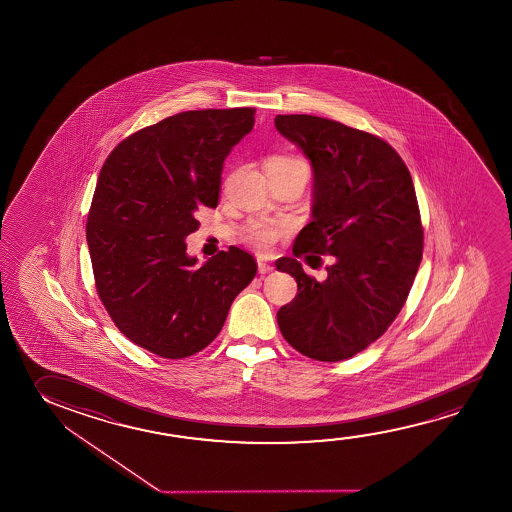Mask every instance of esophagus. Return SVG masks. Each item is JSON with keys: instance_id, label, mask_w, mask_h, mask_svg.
Returning <instances> with one entry per match:
<instances>
[{"instance_id": "esophagus-1", "label": "esophagus", "mask_w": 512, "mask_h": 512, "mask_svg": "<svg viewBox=\"0 0 512 512\" xmlns=\"http://www.w3.org/2000/svg\"><path fill=\"white\" fill-rule=\"evenodd\" d=\"M257 266H259L260 275H268V273L273 271V266L268 264V262H264V260H259V262H257Z\"/></svg>"}]
</instances>
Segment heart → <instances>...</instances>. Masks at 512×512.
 <instances>
[{
  "mask_svg": "<svg viewBox=\"0 0 512 512\" xmlns=\"http://www.w3.org/2000/svg\"><path fill=\"white\" fill-rule=\"evenodd\" d=\"M268 164H298V166H305L300 159L282 157V155L271 157L268 160ZM277 237V228L271 227L269 223H264V221H255V223L248 227V232H246V241L252 244L253 248L260 250V252H269L271 246L277 241Z\"/></svg>",
  "mask_w": 512,
  "mask_h": 512,
  "instance_id": "heart-1",
  "label": "heart"
}]
</instances>
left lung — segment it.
Listing matches in <instances>:
<instances>
[{
	"label": "left lung",
	"mask_w": 512,
	"mask_h": 512,
	"mask_svg": "<svg viewBox=\"0 0 512 512\" xmlns=\"http://www.w3.org/2000/svg\"><path fill=\"white\" fill-rule=\"evenodd\" d=\"M275 126L314 175L310 223L293 253L334 257L321 282L293 257L275 262L298 284L278 327L310 359L343 361L386 332L418 273L423 228L411 173L386 141L332 119L291 114Z\"/></svg>",
	"instance_id": "obj_1"
}]
</instances>
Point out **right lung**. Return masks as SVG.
<instances>
[{
	"instance_id": "right-lung-1",
	"label": "right lung",
	"mask_w": 512,
	"mask_h": 512,
	"mask_svg": "<svg viewBox=\"0 0 512 512\" xmlns=\"http://www.w3.org/2000/svg\"><path fill=\"white\" fill-rule=\"evenodd\" d=\"M255 109L180 112L135 132L105 160L87 218L96 289L116 327L164 359L212 343L257 262L235 246L198 264L185 237L216 209L223 164Z\"/></svg>"
}]
</instances>
